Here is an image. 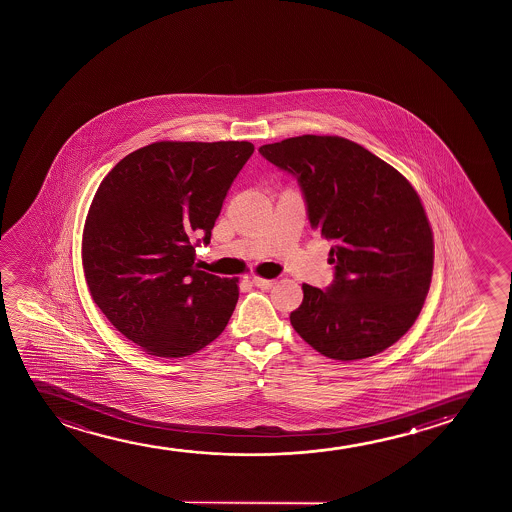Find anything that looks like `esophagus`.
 Listing matches in <instances>:
<instances>
[{"label":"esophagus","instance_id":"34e87169","mask_svg":"<svg viewBox=\"0 0 512 512\" xmlns=\"http://www.w3.org/2000/svg\"><path fill=\"white\" fill-rule=\"evenodd\" d=\"M252 283L257 288H262V290H269V288L274 287V280H266V278H259V276H253Z\"/></svg>","mask_w":512,"mask_h":512}]
</instances>
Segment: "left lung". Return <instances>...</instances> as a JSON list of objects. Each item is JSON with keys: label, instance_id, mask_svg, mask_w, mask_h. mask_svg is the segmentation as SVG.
Here are the masks:
<instances>
[{"label": "left lung", "instance_id": "left-lung-1", "mask_svg": "<svg viewBox=\"0 0 512 512\" xmlns=\"http://www.w3.org/2000/svg\"><path fill=\"white\" fill-rule=\"evenodd\" d=\"M295 176L309 224L334 243V281L302 285L295 332L325 357L348 362L390 348L420 315L434 267V238L420 197L397 169L339 136L304 134L262 145Z\"/></svg>", "mask_w": 512, "mask_h": 512}]
</instances>
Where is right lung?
<instances>
[{
  "label": "right lung",
  "instance_id": "add662e5",
  "mask_svg": "<svg viewBox=\"0 0 512 512\" xmlns=\"http://www.w3.org/2000/svg\"><path fill=\"white\" fill-rule=\"evenodd\" d=\"M252 154L250 141H157L99 185L82 239L87 287L113 327L150 355H192L229 323L238 280L194 260ZM197 233L204 239L192 246Z\"/></svg>",
  "mask_w": 512,
  "mask_h": 512
}]
</instances>
